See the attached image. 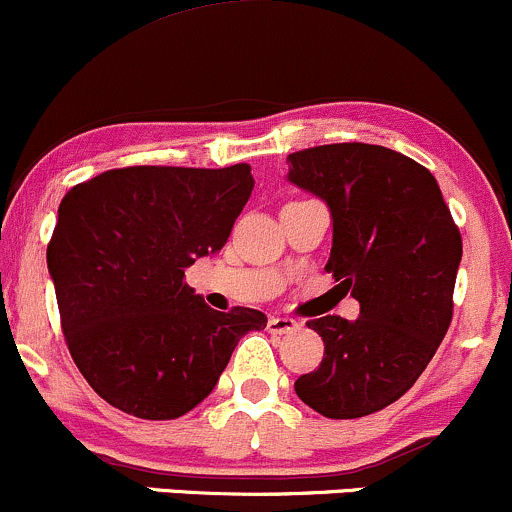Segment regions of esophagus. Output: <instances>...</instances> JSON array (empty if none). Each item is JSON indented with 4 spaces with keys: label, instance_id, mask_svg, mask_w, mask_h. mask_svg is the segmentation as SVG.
<instances>
[{
    "label": "esophagus",
    "instance_id": "34e87169",
    "mask_svg": "<svg viewBox=\"0 0 512 512\" xmlns=\"http://www.w3.org/2000/svg\"><path fill=\"white\" fill-rule=\"evenodd\" d=\"M300 329V322L293 317H271L268 320V332L271 334H293Z\"/></svg>",
    "mask_w": 512,
    "mask_h": 512
}]
</instances>
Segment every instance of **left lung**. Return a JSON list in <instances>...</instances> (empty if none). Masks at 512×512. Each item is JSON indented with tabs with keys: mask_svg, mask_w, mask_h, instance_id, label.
I'll list each match as a JSON object with an SVG mask.
<instances>
[{
	"mask_svg": "<svg viewBox=\"0 0 512 512\" xmlns=\"http://www.w3.org/2000/svg\"><path fill=\"white\" fill-rule=\"evenodd\" d=\"M288 163L290 183L327 202V271L361 305L354 322H307L324 356L295 381V393L324 417L354 420L408 393L442 344L461 234L430 170L386 146H315L290 153Z\"/></svg>",
	"mask_w": 512,
	"mask_h": 512,
	"instance_id": "obj_1",
	"label": "left lung"
}]
</instances>
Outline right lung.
Segmentation results:
<instances>
[{
  "label": "right lung",
  "mask_w": 512,
  "mask_h": 512,
  "mask_svg": "<svg viewBox=\"0 0 512 512\" xmlns=\"http://www.w3.org/2000/svg\"><path fill=\"white\" fill-rule=\"evenodd\" d=\"M254 190L251 166L107 170L68 190L48 244L65 342L100 398L141 420L200 405L266 315L217 312L185 268L217 254Z\"/></svg>",
  "instance_id": "add662e5"
}]
</instances>
